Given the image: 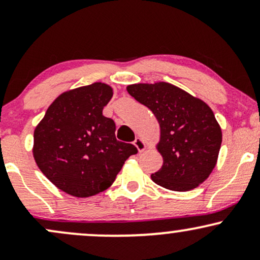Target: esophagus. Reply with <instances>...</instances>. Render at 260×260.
I'll list each match as a JSON object with an SVG mask.
<instances>
[{
  "instance_id": "1",
  "label": "esophagus",
  "mask_w": 260,
  "mask_h": 260,
  "mask_svg": "<svg viewBox=\"0 0 260 260\" xmlns=\"http://www.w3.org/2000/svg\"><path fill=\"white\" fill-rule=\"evenodd\" d=\"M134 145H136L139 151L145 150V148H147V144H145V142L142 138H136V140H134Z\"/></svg>"
}]
</instances>
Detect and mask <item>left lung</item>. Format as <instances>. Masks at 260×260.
Masks as SVG:
<instances>
[{
  "instance_id": "left-lung-1",
  "label": "left lung",
  "mask_w": 260,
  "mask_h": 260,
  "mask_svg": "<svg viewBox=\"0 0 260 260\" xmlns=\"http://www.w3.org/2000/svg\"><path fill=\"white\" fill-rule=\"evenodd\" d=\"M127 91L150 109L160 124L157 151L164 162L151 180L176 192L203 183L217 162L222 133L213 110L204 101L166 82L138 83Z\"/></svg>"
}]
</instances>
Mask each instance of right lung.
Listing matches in <instances>:
<instances>
[{"instance_id":"add662e5","label":"right lung","mask_w":260,"mask_h":260,"mask_svg":"<svg viewBox=\"0 0 260 260\" xmlns=\"http://www.w3.org/2000/svg\"><path fill=\"white\" fill-rule=\"evenodd\" d=\"M112 88L96 82L62 92L34 131L32 155L58 189L88 198L109 188L138 150L116 139L115 122L103 115Z\"/></svg>"}]
</instances>
